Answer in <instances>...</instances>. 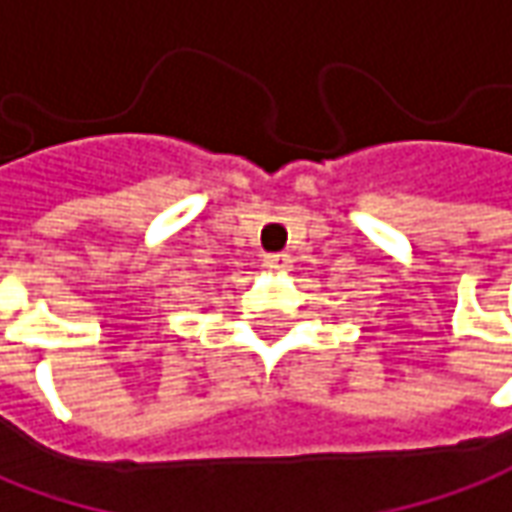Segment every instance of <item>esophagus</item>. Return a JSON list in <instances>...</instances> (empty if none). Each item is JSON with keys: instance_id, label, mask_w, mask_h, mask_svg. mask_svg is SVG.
I'll use <instances>...</instances> for the list:
<instances>
[{"instance_id": "esophagus-1", "label": "esophagus", "mask_w": 512, "mask_h": 512, "mask_svg": "<svg viewBox=\"0 0 512 512\" xmlns=\"http://www.w3.org/2000/svg\"><path fill=\"white\" fill-rule=\"evenodd\" d=\"M263 263H266V269L285 271L288 269V263H291V257L285 255V252H274V255L263 257Z\"/></svg>"}]
</instances>
